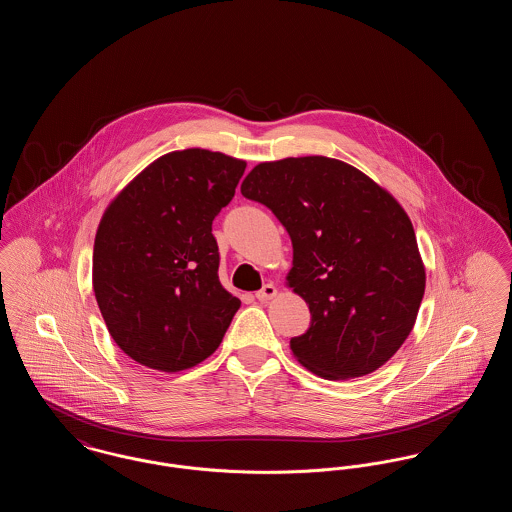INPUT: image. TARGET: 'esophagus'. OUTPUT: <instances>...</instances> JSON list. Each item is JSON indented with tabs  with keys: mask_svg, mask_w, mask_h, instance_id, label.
<instances>
[{
	"mask_svg": "<svg viewBox=\"0 0 512 512\" xmlns=\"http://www.w3.org/2000/svg\"><path fill=\"white\" fill-rule=\"evenodd\" d=\"M276 293H278V290H276V286H274V284H265V286H263V290H259L255 297H257L259 301H265V303H267V301L276 297Z\"/></svg>",
	"mask_w": 512,
	"mask_h": 512,
	"instance_id": "esophagus-1",
	"label": "esophagus"
}]
</instances>
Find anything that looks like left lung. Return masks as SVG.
<instances>
[{
	"mask_svg": "<svg viewBox=\"0 0 512 512\" xmlns=\"http://www.w3.org/2000/svg\"><path fill=\"white\" fill-rule=\"evenodd\" d=\"M242 195L267 205L293 245L286 286L303 297L311 326L293 357L326 380L386 365L413 330L426 270L413 222L365 172L322 155L253 167Z\"/></svg>",
	"mask_w": 512,
	"mask_h": 512,
	"instance_id": "8db88e82",
	"label": "left lung"
}]
</instances>
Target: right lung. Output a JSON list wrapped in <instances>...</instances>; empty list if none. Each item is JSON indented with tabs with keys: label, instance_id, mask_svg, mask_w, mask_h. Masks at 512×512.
<instances>
[{
	"label": "right lung",
	"instance_id": "add662e5",
	"mask_svg": "<svg viewBox=\"0 0 512 512\" xmlns=\"http://www.w3.org/2000/svg\"><path fill=\"white\" fill-rule=\"evenodd\" d=\"M244 171L219 151H171L107 205L92 284L111 338L136 363L180 372L217 351L242 301L220 284L211 226Z\"/></svg>",
	"mask_w": 512,
	"mask_h": 512
}]
</instances>
